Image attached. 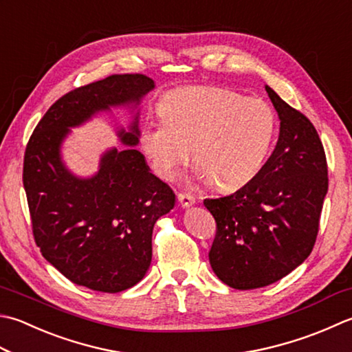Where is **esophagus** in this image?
Wrapping results in <instances>:
<instances>
[{
  "label": "esophagus",
  "instance_id": "obj_1",
  "mask_svg": "<svg viewBox=\"0 0 352 352\" xmlns=\"http://www.w3.org/2000/svg\"><path fill=\"white\" fill-rule=\"evenodd\" d=\"M177 198H178V203L182 204V208H189V206L195 203V198L190 194H178Z\"/></svg>",
  "mask_w": 352,
  "mask_h": 352
}]
</instances>
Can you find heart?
I'll list each match as a JSON object with an SVG mask.
<instances>
[{
    "label": "heart",
    "mask_w": 352,
    "mask_h": 352,
    "mask_svg": "<svg viewBox=\"0 0 352 352\" xmlns=\"http://www.w3.org/2000/svg\"><path fill=\"white\" fill-rule=\"evenodd\" d=\"M162 120L140 129V146L158 177L174 178L194 149L198 174L219 190L244 188L264 168L278 117L263 99L223 87H184L158 102Z\"/></svg>",
    "instance_id": "1"
}]
</instances>
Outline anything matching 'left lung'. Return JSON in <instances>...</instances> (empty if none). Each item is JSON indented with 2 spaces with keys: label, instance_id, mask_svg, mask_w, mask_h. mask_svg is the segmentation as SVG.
I'll return each instance as SVG.
<instances>
[{
  "label": "left lung",
  "instance_id": "1",
  "mask_svg": "<svg viewBox=\"0 0 352 352\" xmlns=\"http://www.w3.org/2000/svg\"><path fill=\"white\" fill-rule=\"evenodd\" d=\"M265 89L280 119L273 154L244 188L204 199L217 223L212 270L236 290L270 285L304 263L316 244L328 192L327 155L318 131L305 114L270 87Z\"/></svg>",
  "mask_w": 352,
  "mask_h": 352
}]
</instances>
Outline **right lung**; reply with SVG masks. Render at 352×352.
<instances>
[{"label":"right lung","mask_w":352,"mask_h":352,"mask_svg":"<svg viewBox=\"0 0 352 352\" xmlns=\"http://www.w3.org/2000/svg\"><path fill=\"white\" fill-rule=\"evenodd\" d=\"M153 88L154 80L140 73L74 88L48 108L27 143L23 183L34 243L67 279L89 290L119 293L143 279L153 258L154 224L174 208L175 194L133 148L137 122L133 133H120L129 148L108 151L89 180L64 168L60 142L70 126L111 105L139 103Z\"/></svg>","instance_id":"add662e5"}]
</instances>
